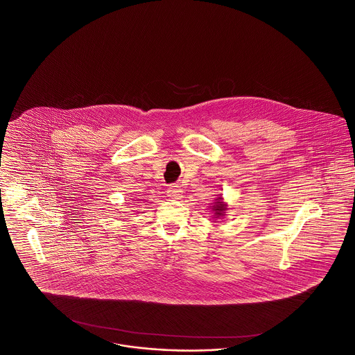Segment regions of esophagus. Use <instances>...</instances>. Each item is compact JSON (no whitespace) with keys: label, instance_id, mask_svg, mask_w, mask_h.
<instances>
[{"label":"esophagus","instance_id":"34e87169","mask_svg":"<svg viewBox=\"0 0 355 355\" xmlns=\"http://www.w3.org/2000/svg\"><path fill=\"white\" fill-rule=\"evenodd\" d=\"M168 196L169 198H172V199H180L181 196H182V189L180 187V186H177V184H173L171 186L169 189H168Z\"/></svg>","mask_w":355,"mask_h":355}]
</instances>
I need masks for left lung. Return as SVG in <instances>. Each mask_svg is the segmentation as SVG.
I'll return each instance as SVG.
<instances>
[{
	"label": "left lung",
	"mask_w": 355,
	"mask_h": 355,
	"mask_svg": "<svg viewBox=\"0 0 355 355\" xmlns=\"http://www.w3.org/2000/svg\"><path fill=\"white\" fill-rule=\"evenodd\" d=\"M212 211L215 212V217H223L225 215L226 205L223 202V198L216 199L215 205H212Z\"/></svg>",
	"instance_id": "8db88e82"
}]
</instances>
